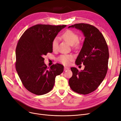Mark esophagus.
Wrapping results in <instances>:
<instances>
[{"label":"esophagus","instance_id":"34e87169","mask_svg":"<svg viewBox=\"0 0 121 121\" xmlns=\"http://www.w3.org/2000/svg\"><path fill=\"white\" fill-rule=\"evenodd\" d=\"M69 69V68L67 67V66H64V70H68Z\"/></svg>","mask_w":121,"mask_h":121}]
</instances>
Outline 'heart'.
<instances>
[{
	"mask_svg": "<svg viewBox=\"0 0 121 121\" xmlns=\"http://www.w3.org/2000/svg\"><path fill=\"white\" fill-rule=\"evenodd\" d=\"M62 37L64 40L70 45H73L76 47H78L79 45V43L78 42L79 37L75 32H73L71 30H67L62 35ZM58 46L57 39L55 38L53 40L52 43V47L53 50L56 49ZM72 56L69 55H61L59 58V60L64 65H68L72 60Z\"/></svg>",
	"mask_w": 121,
	"mask_h": 121,
	"instance_id": "obj_1",
	"label": "heart"
}]
</instances>
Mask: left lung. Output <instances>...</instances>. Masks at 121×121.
<instances>
[{
	"mask_svg": "<svg viewBox=\"0 0 121 121\" xmlns=\"http://www.w3.org/2000/svg\"><path fill=\"white\" fill-rule=\"evenodd\" d=\"M70 28L80 30L85 37L75 61L77 65L83 63L85 67L81 71L76 68H71L73 75L69 80V84L73 91L87 95L96 90L107 74L108 47L103 34L94 26L80 23L69 26Z\"/></svg>",
	"mask_w": 121,
	"mask_h": 121,
	"instance_id": "1",
	"label": "left lung"
}]
</instances>
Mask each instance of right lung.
<instances>
[{
    "label": "right lung",
    "instance_id": "1",
    "mask_svg": "<svg viewBox=\"0 0 121 121\" xmlns=\"http://www.w3.org/2000/svg\"><path fill=\"white\" fill-rule=\"evenodd\" d=\"M66 25H36L26 30L19 39L15 50V68L25 87L36 95L52 90L55 77L63 71L59 63L49 68L43 57L52 53V43Z\"/></svg>",
    "mask_w": 121,
    "mask_h": 121
}]
</instances>
